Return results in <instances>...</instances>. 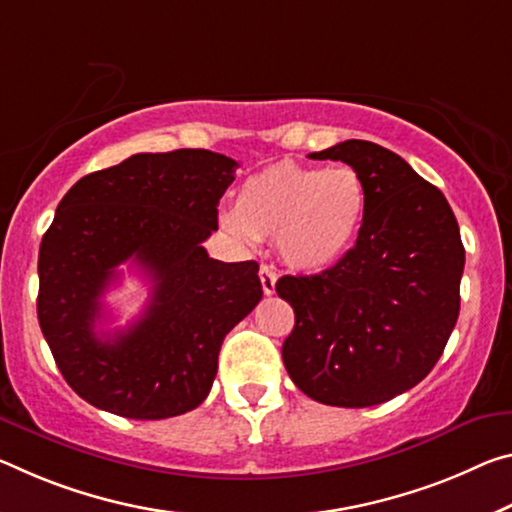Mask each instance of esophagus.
<instances>
[{
  "instance_id": "obj_1",
  "label": "esophagus",
  "mask_w": 512,
  "mask_h": 512,
  "mask_svg": "<svg viewBox=\"0 0 512 512\" xmlns=\"http://www.w3.org/2000/svg\"><path fill=\"white\" fill-rule=\"evenodd\" d=\"M275 280H278V275H275L271 266H266V264L259 266V282H262V289L266 296H271L275 291Z\"/></svg>"
}]
</instances>
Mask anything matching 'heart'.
<instances>
[{
  "mask_svg": "<svg viewBox=\"0 0 512 512\" xmlns=\"http://www.w3.org/2000/svg\"><path fill=\"white\" fill-rule=\"evenodd\" d=\"M367 193L348 166L314 168L285 161L239 186L237 207L223 225L237 237H278L291 269L316 273L335 266L358 237Z\"/></svg>",
  "mask_w": 512,
  "mask_h": 512,
  "instance_id": "heart-1",
  "label": "heart"
}]
</instances>
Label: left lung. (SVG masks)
Masks as SVG:
<instances>
[{"label": "left lung", "instance_id": "obj_1", "mask_svg": "<svg viewBox=\"0 0 512 512\" xmlns=\"http://www.w3.org/2000/svg\"><path fill=\"white\" fill-rule=\"evenodd\" d=\"M360 175L358 241L316 275H282L296 323L282 344L289 378L310 399L369 408L408 392L440 360L460 312L465 248L444 193L371 141L312 152Z\"/></svg>", "mask_w": 512, "mask_h": 512}]
</instances>
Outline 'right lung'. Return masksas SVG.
<instances>
[{
	"mask_svg": "<svg viewBox=\"0 0 512 512\" xmlns=\"http://www.w3.org/2000/svg\"><path fill=\"white\" fill-rule=\"evenodd\" d=\"M239 164L209 150L143 152L97 170L56 207L38 253V323L81 399L127 419L207 399L227 332L262 300L259 264L218 262L202 241ZM132 261L153 294L132 327L94 332L101 296Z\"/></svg>",
	"mask_w": 512,
	"mask_h": 512,
	"instance_id": "1",
	"label": "right lung"
}]
</instances>
